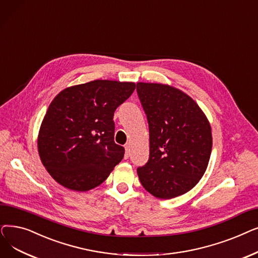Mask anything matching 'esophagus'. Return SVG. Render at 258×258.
Here are the masks:
<instances>
[{"mask_svg":"<svg viewBox=\"0 0 258 258\" xmlns=\"http://www.w3.org/2000/svg\"><path fill=\"white\" fill-rule=\"evenodd\" d=\"M125 150H126V152H125V158H128L129 155H130V146H129V145H126V146H125Z\"/></svg>","mask_w":258,"mask_h":258,"instance_id":"34e87169","label":"esophagus"}]
</instances>
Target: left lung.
I'll list each match as a JSON object with an SVG mask.
<instances>
[{
  "label": "left lung",
  "mask_w": 258,
  "mask_h": 258,
  "mask_svg": "<svg viewBox=\"0 0 258 258\" xmlns=\"http://www.w3.org/2000/svg\"><path fill=\"white\" fill-rule=\"evenodd\" d=\"M149 124L148 163L138 168L143 187L169 200L190 191L205 174L212 150L211 126L187 93L173 86L138 83Z\"/></svg>",
  "instance_id": "obj_1"
}]
</instances>
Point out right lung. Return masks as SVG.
<instances>
[{
  "mask_svg": "<svg viewBox=\"0 0 258 258\" xmlns=\"http://www.w3.org/2000/svg\"><path fill=\"white\" fill-rule=\"evenodd\" d=\"M136 83L95 80L60 91L49 105L38 136L41 162L51 177L72 191L100 186L121 161L114 143L115 109Z\"/></svg>",
  "mask_w": 258,
  "mask_h": 258,
  "instance_id": "add662e5",
  "label": "right lung"
}]
</instances>
